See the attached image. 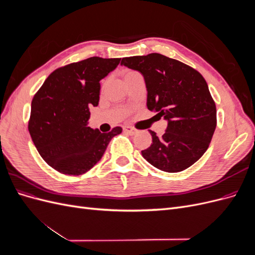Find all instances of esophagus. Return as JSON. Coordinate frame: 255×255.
Here are the masks:
<instances>
[{
	"mask_svg": "<svg viewBox=\"0 0 255 255\" xmlns=\"http://www.w3.org/2000/svg\"><path fill=\"white\" fill-rule=\"evenodd\" d=\"M123 130H125V132H127V133H128L129 135H135L137 133V129L132 128V127H125V128H123Z\"/></svg>",
	"mask_w": 255,
	"mask_h": 255,
	"instance_id": "esophagus-1",
	"label": "esophagus"
}]
</instances>
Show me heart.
<instances>
[{"label":"heart","instance_id":"obj_1","mask_svg":"<svg viewBox=\"0 0 255 255\" xmlns=\"http://www.w3.org/2000/svg\"><path fill=\"white\" fill-rule=\"evenodd\" d=\"M135 73H137L136 71H133V70H126L125 72H123V78H128V76H130V75H133V74H135Z\"/></svg>","mask_w":255,"mask_h":255}]
</instances>
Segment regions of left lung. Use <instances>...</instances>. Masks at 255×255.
Here are the masks:
<instances>
[{"instance_id": "left-lung-1", "label": "left lung", "mask_w": 255, "mask_h": 255, "mask_svg": "<svg viewBox=\"0 0 255 255\" xmlns=\"http://www.w3.org/2000/svg\"><path fill=\"white\" fill-rule=\"evenodd\" d=\"M121 65L143 75L148 110L168 121L163 136L149 130L152 143L141 151L143 158L166 172L194 165L207 150L217 125L216 105L203 76L158 53L125 57Z\"/></svg>"}]
</instances>
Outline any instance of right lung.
<instances>
[{
	"label": "right lung",
	"instance_id": "add662e5",
	"mask_svg": "<svg viewBox=\"0 0 255 255\" xmlns=\"http://www.w3.org/2000/svg\"><path fill=\"white\" fill-rule=\"evenodd\" d=\"M121 58L94 56L53 71L32 101L28 130L40 156L56 171L80 175L102 158L120 127L110 133L89 128V109L98 106L100 81Z\"/></svg>",
	"mask_w": 255,
	"mask_h": 255
}]
</instances>
